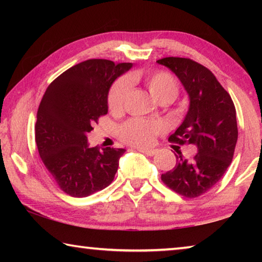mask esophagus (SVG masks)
<instances>
[{
  "label": "esophagus",
  "mask_w": 262,
  "mask_h": 262,
  "mask_svg": "<svg viewBox=\"0 0 262 262\" xmlns=\"http://www.w3.org/2000/svg\"><path fill=\"white\" fill-rule=\"evenodd\" d=\"M137 150L141 152H143L147 155V156H155V155L157 154V150L156 149H142V148H137Z\"/></svg>",
  "instance_id": "1"
}]
</instances>
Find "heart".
Instances as JSON below:
<instances>
[{
  "instance_id": "heart-1",
  "label": "heart",
  "mask_w": 262,
  "mask_h": 262,
  "mask_svg": "<svg viewBox=\"0 0 262 262\" xmlns=\"http://www.w3.org/2000/svg\"><path fill=\"white\" fill-rule=\"evenodd\" d=\"M142 82L155 99L159 103L166 100L173 101L178 96L179 89L172 75L165 72L144 73L136 72L127 78H120L111 86L107 96V105L112 113H120L126 103L129 83ZM165 129L161 121H149L144 119H130L123 123L119 130L122 141L136 147H149L156 136Z\"/></svg>"
}]
</instances>
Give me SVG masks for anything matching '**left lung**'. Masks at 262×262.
Segmentation results:
<instances>
[{"mask_svg": "<svg viewBox=\"0 0 262 262\" xmlns=\"http://www.w3.org/2000/svg\"><path fill=\"white\" fill-rule=\"evenodd\" d=\"M180 79L189 97V108L168 141L194 144L198 152L186 159L176 155L177 164L162 174L168 188L185 198H198L215 186L232 162L238 139L236 108L231 97L209 69L186 57L157 61Z\"/></svg>", "mask_w": 262, "mask_h": 262, "instance_id": "obj_1", "label": "left lung"}]
</instances>
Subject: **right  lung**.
Here are the masks:
<instances>
[{"label": "right lung", "instance_id": "1", "mask_svg": "<svg viewBox=\"0 0 262 262\" xmlns=\"http://www.w3.org/2000/svg\"><path fill=\"white\" fill-rule=\"evenodd\" d=\"M132 66L104 59L83 61L56 77L42 97L35 143L43 165L70 196H89L114 179L126 150L90 148L86 134L107 114L112 83Z\"/></svg>", "mask_w": 262, "mask_h": 262}]
</instances>
